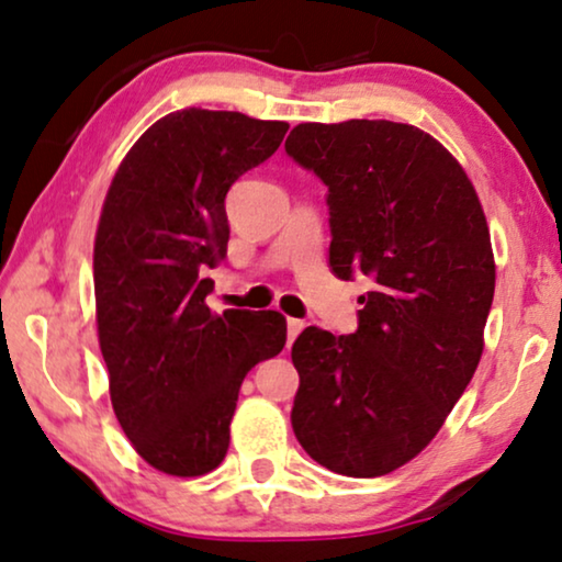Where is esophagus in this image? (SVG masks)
<instances>
[{"label":"esophagus","instance_id":"1","mask_svg":"<svg viewBox=\"0 0 562 562\" xmlns=\"http://www.w3.org/2000/svg\"><path fill=\"white\" fill-rule=\"evenodd\" d=\"M302 330H304V323H302V319H294V317H291V319H286L289 346H291V344H294V340H296V335H299V333H302Z\"/></svg>","mask_w":562,"mask_h":562}]
</instances>
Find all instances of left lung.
I'll use <instances>...</instances> for the list:
<instances>
[{"instance_id": "8db88e82", "label": "left lung", "mask_w": 562, "mask_h": 562, "mask_svg": "<svg viewBox=\"0 0 562 562\" xmlns=\"http://www.w3.org/2000/svg\"><path fill=\"white\" fill-rule=\"evenodd\" d=\"M286 155L327 186L330 271L371 283L356 333L307 327L291 346V428L338 475H387L439 434L483 356V206L457 159L407 123H299Z\"/></svg>"}]
</instances>
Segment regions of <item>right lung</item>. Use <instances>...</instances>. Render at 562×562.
Segmentation results:
<instances>
[{
    "label": "right lung",
    "mask_w": 562,
    "mask_h": 562,
    "mask_svg": "<svg viewBox=\"0 0 562 562\" xmlns=\"http://www.w3.org/2000/svg\"><path fill=\"white\" fill-rule=\"evenodd\" d=\"M286 131L283 121L186 108L144 131L108 188L94 237L100 351L123 434L167 475L222 464L239 384L286 344L273 310L214 315V281L203 279L227 252L229 188Z\"/></svg>",
    "instance_id": "add662e5"
}]
</instances>
